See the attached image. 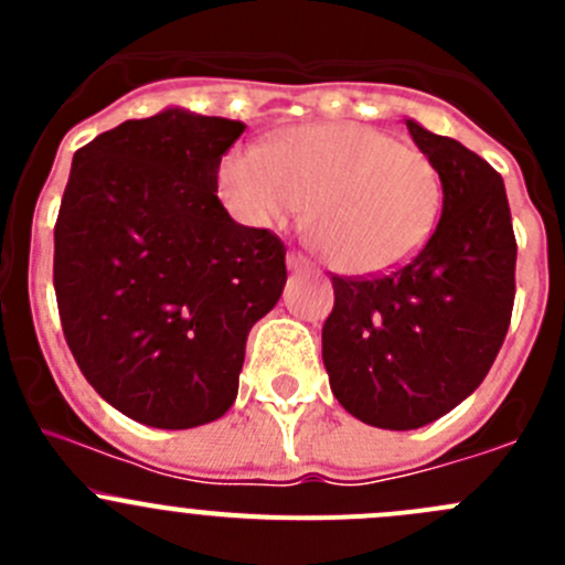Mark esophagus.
<instances>
[{
    "label": "esophagus",
    "mask_w": 565,
    "mask_h": 565,
    "mask_svg": "<svg viewBox=\"0 0 565 565\" xmlns=\"http://www.w3.org/2000/svg\"><path fill=\"white\" fill-rule=\"evenodd\" d=\"M287 265H289V270H311L309 256H303V254H300V250H289Z\"/></svg>",
    "instance_id": "1"
}]
</instances>
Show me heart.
Returning <instances> with one entry per match:
<instances>
[{"label":"heart","instance_id":"1","mask_svg":"<svg viewBox=\"0 0 565 565\" xmlns=\"http://www.w3.org/2000/svg\"><path fill=\"white\" fill-rule=\"evenodd\" d=\"M221 199L237 221L273 230L309 209L328 262L344 273H385L418 254L443 210V182L418 147L358 122L300 125L265 147L221 161Z\"/></svg>","mask_w":565,"mask_h":565}]
</instances>
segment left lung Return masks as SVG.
<instances>
[{"label":"left lung","mask_w":565,"mask_h":565,"mask_svg":"<svg viewBox=\"0 0 565 565\" xmlns=\"http://www.w3.org/2000/svg\"><path fill=\"white\" fill-rule=\"evenodd\" d=\"M440 172L443 213L424 248L377 276H330L322 361L341 407L380 429H418L492 369L514 309L516 237L503 177L457 139L407 119Z\"/></svg>","instance_id":"left-lung-1"}]
</instances>
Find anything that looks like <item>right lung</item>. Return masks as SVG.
Masks as SVG:
<instances>
[{
	"label": "right lung",
	"mask_w": 565,
	"mask_h": 565,
	"mask_svg": "<svg viewBox=\"0 0 565 565\" xmlns=\"http://www.w3.org/2000/svg\"><path fill=\"white\" fill-rule=\"evenodd\" d=\"M246 125L167 108L73 156L54 226V289L78 369L156 429L221 418L246 339L281 298L287 248L232 221L218 167Z\"/></svg>",
	"instance_id": "1"
}]
</instances>
